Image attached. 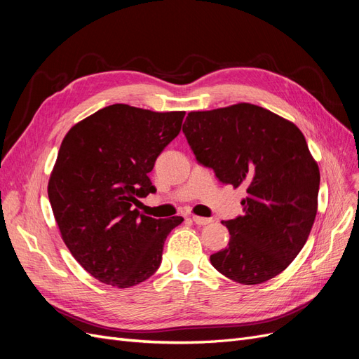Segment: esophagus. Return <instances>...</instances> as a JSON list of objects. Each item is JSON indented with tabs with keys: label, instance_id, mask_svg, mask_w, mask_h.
<instances>
[{
	"label": "esophagus",
	"instance_id": "1",
	"mask_svg": "<svg viewBox=\"0 0 359 359\" xmlns=\"http://www.w3.org/2000/svg\"><path fill=\"white\" fill-rule=\"evenodd\" d=\"M193 222L198 226H206L212 223V219H206V217H199V215H193Z\"/></svg>",
	"mask_w": 359,
	"mask_h": 359
}]
</instances>
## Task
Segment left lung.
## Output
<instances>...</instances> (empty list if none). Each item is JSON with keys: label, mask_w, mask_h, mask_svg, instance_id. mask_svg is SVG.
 <instances>
[{"label": "left lung", "mask_w": 359, "mask_h": 359, "mask_svg": "<svg viewBox=\"0 0 359 359\" xmlns=\"http://www.w3.org/2000/svg\"><path fill=\"white\" fill-rule=\"evenodd\" d=\"M182 133L202 166L247 191L244 214L222 222L231 238L211 255L212 266L241 285L274 278L298 256L316 219L320 173L306 137L250 103L190 112Z\"/></svg>", "instance_id": "left-lung-1"}]
</instances>
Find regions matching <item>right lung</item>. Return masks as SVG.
Segmentation results:
<instances>
[{"instance_id": "right-lung-1", "label": "right lung", "mask_w": 359, "mask_h": 359, "mask_svg": "<svg viewBox=\"0 0 359 359\" xmlns=\"http://www.w3.org/2000/svg\"><path fill=\"white\" fill-rule=\"evenodd\" d=\"M186 112L111 104L73 126L50 173L48 196L64 243L104 285L132 287L153 276L182 217L132 210L156 193L148 173L181 130Z\"/></svg>"}]
</instances>
